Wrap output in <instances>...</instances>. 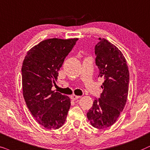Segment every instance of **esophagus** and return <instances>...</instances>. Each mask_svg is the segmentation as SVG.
<instances>
[{
	"label": "esophagus",
	"mask_w": 150,
	"mask_h": 150,
	"mask_svg": "<svg viewBox=\"0 0 150 150\" xmlns=\"http://www.w3.org/2000/svg\"><path fill=\"white\" fill-rule=\"evenodd\" d=\"M79 97H79V96H76V95H73L71 96V99H73V101L77 100V99H78Z\"/></svg>",
	"instance_id": "1"
}]
</instances>
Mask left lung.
Returning <instances> with one entry per match:
<instances>
[{
  "mask_svg": "<svg viewBox=\"0 0 150 150\" xmlns=\"http://www.w3.org/2000/svg\"><path fill=\"white\" fill-rule=\"evenodd\" d=\"M95 47L99 77L103 79V92L93 101L87 117L94 127L107 128L116 122L128 95L129 74L127 62L118 48L104 38Z\"/></svg>",
  "mask_w": 150,
  "mask_h": 150,
  "instance_id": "8db88e82",
  "label": "left lung"
}]
</instances>
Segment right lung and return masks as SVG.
I'll return each instance as SVG.
<instances>
[{
	"label": "right lung",
	"mask_w": 150,
	"mask_h": 150,
	"mask_svg": "<svg viewBox=\"0 0 150 150\" xmlns=\"http://www.w3.org/2000/svg\"><path fill=\"white\" fill-rule=\"evenodd\" d=\"M77 40H45L28 51L23 61L22 84L26 104L35 120L47 129L59 128L67 119L71 99L51 88Z\"/></svg>",
	"instance_id": "right-lung-1"
}]
</instances>
